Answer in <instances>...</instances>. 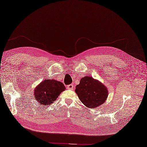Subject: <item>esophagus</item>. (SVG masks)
Segmentation results:
<instances>
[{"label": "esophagus", "mask_w": 147, "mask_h": 147, "mask_svg": "<svg viewBox=\"0 0 147 147\" xmlns=\"http://www.w3.org/2000/svg\"><path fill=\"white\" fill-rule=\"evenodd\" d=\"M67 88L68 90H73L74 89V85L73 84H71V85H69L67 86Z\"/></svg>", "instance_id": "34e87169"}]
</instances>
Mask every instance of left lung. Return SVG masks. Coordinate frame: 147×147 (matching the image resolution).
I'll return each mask as SVG.
<instances>
[{
    "instance_id": "obj_1",
    "label": "left lung",
    "mask_w": 147,
    "mask_h": 147,
    "mask_svg": "<svg viewBox=\"0 0 147 147\" xmlns=\"http://www.w3.org/2000/svg\"><path fill=\"white\" fill-rule=\"evenodd\" d=\"M75 92L81 102L86 107L91 109L104 104L107 100L109 93L107 86L89 76L80 80V84L76 86Z\"/></svg>"
}]
</instances>
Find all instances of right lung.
Instances as JSON below:
<instances>
[{"instance_id":"1","label":"right lung","mask_w":147,"mask_h":147,"mask_svg":"<svg viewBox=\"0 0 147 147\" xmlns=\"http://www.w3.org/2000/svg\"><path fill=\"white\" fill-rule=\"evenodd\" d=\"M65 90L64 85L54 79H45L34 89V98L42 105H49Z\"/></svg>"}]
</instances>
